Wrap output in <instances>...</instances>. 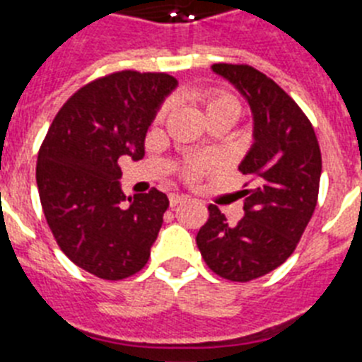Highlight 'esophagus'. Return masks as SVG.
I'll list each match as a JSON object with an SVG mask.
<instances>
[{
	"instance_id": "1",
	"label": "esophagus",
	"mask_w": 362,
	"mask_h": 362,
	"mask_svg": "<svg viewBox=\"0 0 362 362\" xmlns=\"http://www.w3.org/2000/svg\"><path fill=\"white\" fill-rule=\"evenodd\" d=\"M187 199H188V197L177 196V194H170V197H168V201H170V206H177V204L185 203Z\"/></svg>"
}]
</instances>
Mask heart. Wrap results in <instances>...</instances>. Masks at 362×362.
<instances>
[{
  "label": "heart",
  "mask_w": 362,
  "mask_h": 362,
  "mask_svg": "<svg viewBox=\"0 0 362 362\" xmlns=\"http://www.w3.org/2000/svg\"><path fill=\"white\" fill-rule=\"evenodd\" d=\"M204 108H206V114H212V112H230L235 117L241 112V105H239L238 98L223 90L209 92L206 98H204ZM217 168H219V161L216 158L199 156V158H190L183 163L181 175L187 181H197L201 175L210 174V172L217 170Z\"/></svg>",
  "instance_id": "1"
}]
</instances>
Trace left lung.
Returning a JSON list of instances; mask_svg holds the SVG:
<instances>
[{"label": "left lung", "instance_id": "left-lung-1", "mask_svg": "<svg viewBox=\"0 0 362 362\" xmlns=\"http://www.w3.org/2000/svg\"><path fill=\"white\" fill-rule=\"evenodd\" d=\"M254 112L255 143L239 166L245 217L228 225L216 204L197 232V248L214 274L248 283L276 270L296 250L317 204L321 148L306 114L274 79L250 65L216 63Z\"/></svg>", "mask_w": 362, "mask_h": 362}]
</instances>
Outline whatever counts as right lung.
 <instances>
[{
    "label": "right lung",
    "instance_id": "1",
    "mask_svg": "<svg viewBox=\"0 0 362 362\" xmlns=\"http://www.w3.org/2000/svg\"><path fill=\"white\" fill-rule=\"evenodd\" d=\"M175 85L166 72L101 76L66 99L40 146L36 181L50 232L76 267L99 279L137 274L158 239L168 199L150 188L124 206L117 161L145 156L146 130Z\"/></svg>",
    "mask_w": 362,
    "mask_h": 362
}]
</instances>
